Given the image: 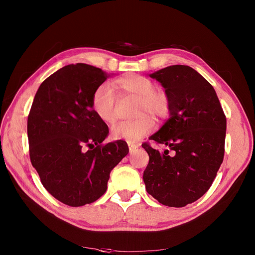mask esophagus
Returning <instances> with one entry per match:
<instances>
[{
  "label": "esophagus",
  "mask_w": 255,
  "mask_h": 255,
  "mask_svg": "<svg viewBox=\"0 0 255 255\" xmlns=\"http://www.w3.org/2000/svg\"><path fill=\"white\" fill-rule=\"evenodd\" d=\"M129 144V152H130V154H132L133 152H134L137 148H138V146L136 145V144H134V143H128Z\"/></svg>",
  "instance_id": "obj_1"
}]
</instances>
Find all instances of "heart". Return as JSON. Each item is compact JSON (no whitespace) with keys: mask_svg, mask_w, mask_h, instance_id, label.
<instances>
[{"mask_svg":"<svg viewBox=\"0 0 255 255\" xmlns=\"http://www.w3.org/2000/svg\"><path fill=\"white\" fill-rule=\"evenodd\" d=\"M115 87L122 95L138 98L136 116L139 117L113 126L111 134L114 139L134 143L153 130L155 122L151 116L163 120L169 115L170 99L163 90L155 88L152 79L138 74H126L116 80ZM115 104V94L109 86L101 85L94 92L92 109L102 122L111 124L116 120Z\"/></svg>","mask_w":255,"mask_h":255,"instance_id":"1","label":"heart"}]
</instances>
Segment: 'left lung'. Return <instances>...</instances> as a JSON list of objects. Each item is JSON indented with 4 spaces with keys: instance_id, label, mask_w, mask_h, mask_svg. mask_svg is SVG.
Segmentation results:
<instances>
[{
    "instance_id": "left-lung-1",
    "label": "left lung",
    "mask_w": 255,
    "mask_h": 255,
    "mask_svg": "<svg viewBox=\"0 0 255 255\" xmlns=\"http://www.w3.org/2000/svg\"><path fill=\"white\" fill-rule=\"evenodd\" d=\"M150 77L165 89L169 118L150 139L167 146L163 152L148 143L143 171L145 189L160 204L182 208L202 197L223 161L226 118L212 85L189 66L172 65Z\"/></svg>"
}]
</instances>
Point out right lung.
<instances>
[{
    "label": "right lung",
    "instance_id": "right-lung-1",
    "mask_svg": "<svg viewBox=\"0 0 255 255\" xmlns=\"http://www.w3.org/2000/svg\"><path fill=\"white\" fill-rule=\"evenodd\" d=\"M109 76L88 64L67 65L40 85L28 117L32 165L44 188L70 207L102 196L129 152L124 140L102 144L109 127L92 109L94 92Z\"/></svg>",
    "mask_w": 255,
    "mask_h": 255
}]
</instances>
